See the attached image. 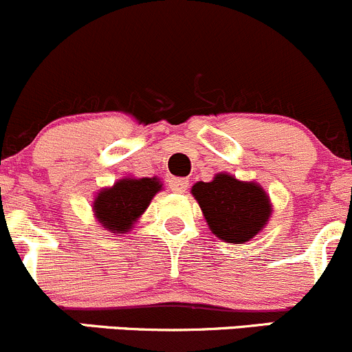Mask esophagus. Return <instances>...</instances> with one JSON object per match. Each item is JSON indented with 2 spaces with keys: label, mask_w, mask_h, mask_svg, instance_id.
I'll return each instance as SVG.
<instances>
[{
  "label": "esophagus",
  "mask_w": 352,
  "mask_h": 352,
  "mask_svg": "<svg viewBox=\"0 0 352 352\" xmlns=\"http://www.w3.org/2000/svg\"><path fill=\"white\" fill-rule=\"evenodd\" d=\"M189 187V180L186 179H172L170 180V190L175 194H184Z\"/></svg>",
  "instance_id": "34e87169"
}]
</instances>
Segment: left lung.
Returning a JSON list of instances; mask_svg holds the SVG:
<instances>
[{
	"label": "left lung",
	"mask_w": 352,
	"mask_h": 352,
	"mask_svg": "<svg viewBox=\"0 0 352 352\" xmlns=\"http://www.w3.org/2000/svg\"><path fill=\"white\" fill-rule=\"evenodd\" d=\"M190 192L201 206L209 230L223 242H248L271 218L272 204L265 190L230 173H216L211 182L194 184Z\"/></svg>",
	"instance_id": "1"
}]
</instances>
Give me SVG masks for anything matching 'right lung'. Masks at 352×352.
Instances as JSON below:
<instances>
[{"mask_svg": "<svg viewBox=\"0 0 352 352\" xmlns=\"http://www.w3.org/2000/svg\"><path fill=\"white\" fill-rule=\"evenodd\" d=\"M162 190V182L153 179L126 177L109 189H102L94 201V212L102 228L110 233H126L146 211L151 199Z\"/></svg>", "mask_w": 352, "mask_h": 352, "instance_id": "obj_1", "label": "right lung"}]
</instances>
